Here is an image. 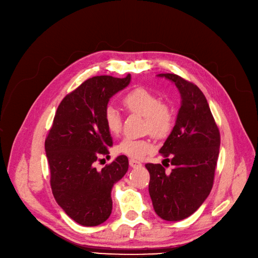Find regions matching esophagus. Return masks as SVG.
Segmentation results:
<instances>
[{
  "mask_svg": "<svg viewBox=\"0 0 258 258\" xmlns=\"http://www.w3.org/2000/svg\"><path fill=\"white\" fill-rule=\"evenodd\" d=\"M130 165H131V167H133V168H138V167H141L142 166V164H141V162H139V161H137V160H134V159H130Z\"/></svg>",
  "mask_w": 258,
  "mask_h": 258,
  "instance_id": "esophagus-1",
  "label": "esophagus"
}]
</instances>
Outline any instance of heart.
Returning <instances> with one entry per match:
<instances>
[{"instance_id": "obj_1", "label": "heart", "mask_w": 258, "mask_h": 258, "mask_svg": "<svg viewBox=\"0 0 258 258\" xmlns=\"http://www.w3.org/2000/svg\"><path fill=\"white\" fill-rule=\"evenodd\" d=\"M128 113L139 114L144 117V131L152 134L157 139L166 138L174 124L172 107L161 102L157 95L144 88H137L125 94L121 100ZM103 121L107 131L119 135L122 130V118L114 106H107ZM154 144L150 139L124 138L118 145L117 152L132 159L140 160L153 153Z\"/></svg>"}]
</instances>
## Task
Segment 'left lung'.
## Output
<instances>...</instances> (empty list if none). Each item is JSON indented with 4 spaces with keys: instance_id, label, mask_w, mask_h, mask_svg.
<instances>
[{
    "instance_id": "obj_1",
    "label": "left lung",
    "mask_w": 258,
    "mask_h": 258,
    "mask_svg": "<svg viewBox=\"0 0 258 258\" xmlns=\"http://www.w3.org/2000/svg\"><path fill=\"white\" fill-rule=\"evenodd\" d=\"M172 81L181 94L175 124L159 151L173 165L147 163L148 191L155 212L162 220L178 222L190 216L209 196L214 180L221 136L203 92L179 75L158 74Z\"/></svg>"
}]
</instances>
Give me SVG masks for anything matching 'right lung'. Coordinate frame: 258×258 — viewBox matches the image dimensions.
Here are the masks:
<instances>
[{
  "mask_svg": "<svg viewBox=\"0 0 258 258\" xmlns=\"http://www.w3.org/2000/svg\"><path fill=\"white\" fill-rule=\"evenodd\" d=\"M124 78L94 76L61 100L45 141L52 194L70 218L86 227L111 215L112 188L126 173L128 159L118 156L97 170L95 163L113 145L103 115L110 98L128 86Z\"/></svg>",
  "mask_w": 258,
  "mask_h": 258,
  "instance_id": "obj_1",
  "label": "right lung"
}]
</instances>
